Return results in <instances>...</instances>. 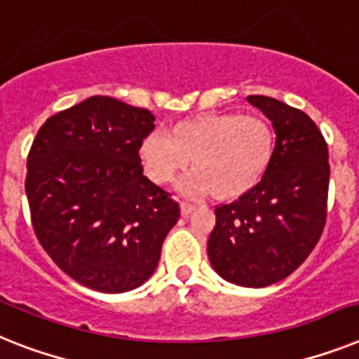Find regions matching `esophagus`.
Returning a JSON list of instances; mask_svg holds the SVG:
<instances>
[{
    "label": "esophagus",
    "instance_id": "obj_1",
    "mask_svg": "<svg viewBox=\"0 0 359 359\" xmlns=\"http://www.w3.org/2000/svg\"><path fill=\"white\" fill-rule=\"evenodd\" d=\"M192 211H194V205H192V203H189V201H182V215L183 216H189Z\"/></svg>",
    "mask_w": 359,
    "mask_h": 359
}]
</instances>
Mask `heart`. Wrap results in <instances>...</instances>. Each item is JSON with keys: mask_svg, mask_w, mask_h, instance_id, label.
<instances>
[{"mask_svg": "<svg viewBox=\"0 0 359 359\" xmlns=\"http://www.w3.org/2000/svg\"><path fill=\"white\" fill-rule=\"evenodd\" d=\"M273 130L262 117L207 114L177 123L170 133L152 132L141 147L144 170L154 183L174 182L191 161L182 189L191 196L211 192L233 200L251 191L268 170Z\"/></svg>", "mask_w": 359, "mask_h": 359, "instance_id": "obj_1", "label": "heart"}]
</instances>
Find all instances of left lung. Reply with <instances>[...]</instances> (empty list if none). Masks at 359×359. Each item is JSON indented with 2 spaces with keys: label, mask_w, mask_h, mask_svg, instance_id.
<instances>
[{
  "label": "left lung",
  "mask_w": 359,
  "mask_h": 359,
  "mask_svg": "<svg viewBox=\"0 0 359 359\" xmlns=\"http://www.w3.org/2000/svg\"><path fill=\"white\" fill-rule=\"evenodd\" d=\"M248 100L273 124V158L251 191L216 205L207 253L222 279L262 288L293 273L321 238L330 165L327 141L304 111L264 95Z\"/></svg>",
  "instance_id": "8db88e82"
}]
</instances>
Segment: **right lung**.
<instances>
[{
  "label": "right lung",
  "instance_id": "1",
  "mask_svg": "<svg viewBox=\"0 0 359 359\" xmlns=\"http://www.w3.org/2000/svg\"><path fill=\"white\" fill-rule=\"evenodd\" d=\"M148 109L95 95L41 124L27 156L32 229L58 268L104 293L156 271L180 205L143 176Z\"/></svg>",
  "mask_w": 359,
  "mask_h": 359
}]
</instances>
